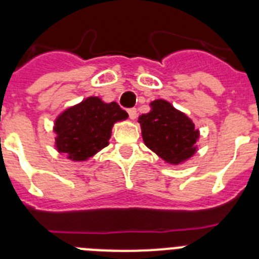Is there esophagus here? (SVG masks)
<instances>
[{
    "label": "esophagus",
    "instance_id": "obj_1",
    "mask_svg": "<svg viewBox=\"0 0 259 259\" xmlns=\"http://www.w3.org/2000/svg\"><path fill=\"white\" fill-rule=\"evenodd\" d=\"M127 111H128V115H130V118H131L132 120H134V119H136V116H137V110L135 109V107H132V109H128Z\"/></svg>",
    "mask_w": 259,
    "mask_h": 259
}]
</instances>
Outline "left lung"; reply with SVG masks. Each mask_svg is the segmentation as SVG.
Here are the masks:
<instances>
[{"instance_id":"1","label":"left lung","mask_w":259,"mask_h":259,"mask_svg":"<svg viewBox=\"0 0 259 259\" xmlns=\"http://www.w3.org/2000/svg\"><path fill=\"white\" fill-rule=\"evenodd\" d=\"M139 123L145 145L166 163L180 164L197 152L200 131L166 100L150 102V111L139 116Z\"/></svg>"}]
</instances>
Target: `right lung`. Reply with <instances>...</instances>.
Listing matches in <instances>:
<instances>
[{"label":"right lung","mask_w":259,"mask_h":259,"mask_svg":"<svg viewBox=\"0 0 259 259\" xmlns=\"http://www.w3.org/2000/svg\"><path fill=\"white\" fill-rule=\"evenodd\" d=\"M127 118L128 114L116 102L106 104L96 96L85 98L54 120L56 149L71 161H88L109 145L114 123Z\"/></svg>","instance_id":"obj_1"}]
</instances>
